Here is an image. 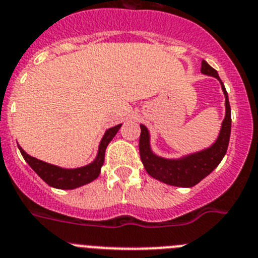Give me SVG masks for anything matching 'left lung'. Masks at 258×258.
Segmentation results:
<instances>
[{"instance_id":"obj_1","label":"left lung","mask_w":258,"mask_h":258,"mask_svg":"<svg viewBox=\"0 0 258 258\" xmlns=\"http://www.w3.org/2000/svg\"><path fill=\"white\" fill-rule=\"evenodd\" d=\"M201 73L216 78L221 83L223 95H225L226 114L225 119L221 126V131L217 140L207 149L200 152L187 154L180 158H163L153 153L151 148V135L144 124H140L142 134L139 140V151L140 158L145 170L152 178L157 179L162 183H166L175 187H194L200 183L205 176H208L213 170L216 169L225 157L227 152L230 134H231V107L228 102V96L226 92L222 80L219 79L217 73L207 61L201 62Z\"/></svg>"}]
</instances>
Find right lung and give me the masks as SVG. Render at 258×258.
<instances>
[{
    "label": "right lung",
    "mask_w": 258,
    "mask_h": 258,
    "mask_svg": "<svg viewBox=\"0 0 258 258\" xmlns=\"http://www.w3.org/2000/svg\"><path fill=\"white\" fill-rule=\"evenodd\" d=\"M122 124H116L111 128L106 130L102 136L100 145H98V152L93 162L86 165L83 167H76V169H63V167L50 165L48 162H44L41 160H37L35 157H31L19 147L22 156L26 160V162L32 167L33 171L40 176V178L53 188L58 189H74V188L82 187L84 184L93 182L101 172V167L104 165L105 151L109 143L113 140L116 132L119 131Z\"/></svg>",
    "instance_id": "add662e5"
}]
</instances>
